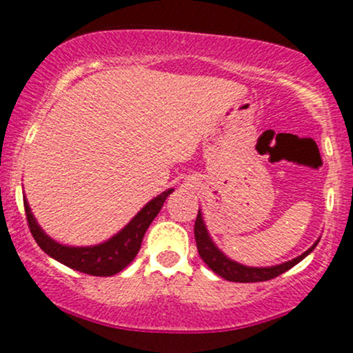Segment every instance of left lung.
I'll use <instances>...</instances> for the list:
<instances>
[{"label":"left lung","instance_id":"left-lung-1","mask_svg":"<svg viewBox=\"0 0 353 353\" xmlns=\"http://www.w3.org/2000/svg\"><path fill=\"white\" fill-rule=\"evenodd\" d=\"M194 237H196V244H197V250H199V255L202 261L208 264L210 269L214 270L217 275H221L222 279L230 282H264V281H270V279H275L277 275H281L283 272H287L289 269H292L295 264L305 259L312 250L315 249L317 242L310 247L309 250H305L302 255L295 257L294 261L283 262L281 265H274V267H245L237 264V262L230 261V259L225 257L221 250L214 245V242L210 241L208 229H205L204 221H202L201 210L197 212V219L196 224H194Z\"/></svg>","mask_w":353,"mask_h":353}]
</instances>
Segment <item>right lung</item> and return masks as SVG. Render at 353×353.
I'll use <instances>...</instances> for the list:
<instances>
[{
    "label": "right lung",
    "instance_id": "obj_1",
    "mask_svg": "<svg viewBox=\"0 0 353 353\" xmlns=\"http://www.w3.org/2000/svg\"><path fill=\"white\" fill-rule=\"evenodd\" d=\"M171 192L172 189L165 190L161 196H157L156 199L148 202L144 209H141V212H137V216L121 232H117L114 237L109 239L104 244L94 247H68L54 242L43 232L38 222L34 221L26 199L23 201L28 225H30L34 241L38 242V245L41 247L44 252L51 255L52 259H56L61 264L79 270V272L109 277V275L121 272L125 265L131 264L132 259L139 252L145 230L151 225L154 217L159 214L161 208H163L165 202V197Z\"/></svg>",
    "mask_w": 353,
    "mask_h": 353
}]
</instances>
